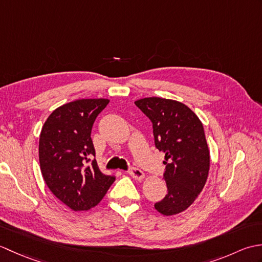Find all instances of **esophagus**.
I'll use <instances>...</instances> for the list:
<instances>
[{
	"label": "esophagus",
	"mask_w": 262,
	"mask_h": 262,
	"mask_svg": "<svg viewBox=\"0 0 262 262\" xmlns=\"http://www.w3.org/2000/svg\"><path fill=\"white\" fill-rule=\"evenodd\" d=\"M128 173L130 174V177L134 178L135 180H138V181H141V180L144 179V178H145V173H144V172L141 171L140 169H136V168L130 169Z\"/></svg>",
	"instance_id": "1"
}]
</instances>
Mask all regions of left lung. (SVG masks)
Returning <instances> with one entry per match:
<instances>
[{
  "label": "left lung",
  "instance_id": "left-lung-1",
  "mask_svg": "<svg viewBox=\"0 0 262 262\" xmlns=\"http://www.w3.org/2000/svg\"><path fill=\"white\" fill-rule=\"evenodd\" d=\"M135 104L151 119L155 146L165 154L168 193L154 207L165 216L179 214L190 207L208 178L210 155L202 121L176 100L152 97Z\"/></svg>",
  "mask_w": 262,
  "mask_h": 262
}]
</instances>
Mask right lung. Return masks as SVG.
Returning a JSON list of instances; mask_svg holds the SVG:
<instances>
[{
	"mask_svg": "<svg viewBox=\"0 0 262 262\" xmlns=\"http://www.w3.org/2000/svg\"><path fill=\"white\" fill-rule=\"evenodd\" d=\"M109 99H80L49 115L39 138V163L54 196L74 211L97 206L115 181L100 171L91 130Z\"/></svg>",
	"mask_w": 262,
	"mask_h": 262,
	"instance_id": "right-lung-1",
	"label": "right lung"
}]
</instances>
